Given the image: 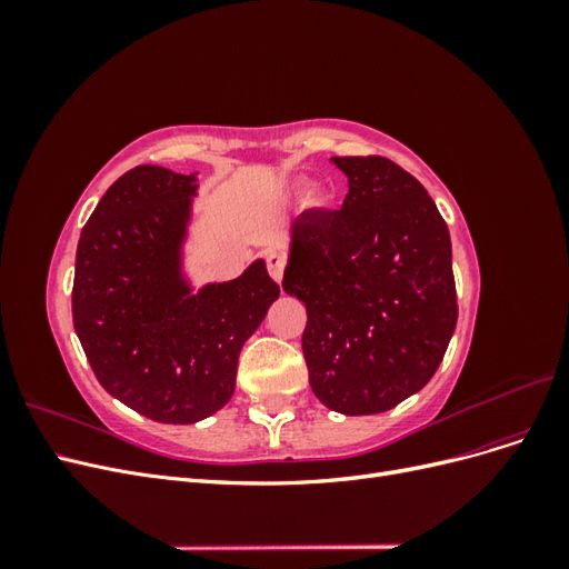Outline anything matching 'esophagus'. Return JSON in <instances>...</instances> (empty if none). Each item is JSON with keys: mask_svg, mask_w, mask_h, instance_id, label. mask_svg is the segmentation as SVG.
Instances as JSON below:
<instances>
[{"mask_svg": "<svg viewBox=\"0 0 569 569\" xmlns=\"http://www.w3.org/2000/svg\"><path fill=\"white\" fill-rule=\"evenodd\" d=\"M266 266H268V272L270 278L274 282H282V274H284V256L280 251H268L266 253Z\"/></svg>", "mask_w": 569, "mask_h": 569, "instance_id": "obj_1", "label": "esophagus"}]
</instances>
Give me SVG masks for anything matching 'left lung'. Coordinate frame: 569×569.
I'll return each mask as SVG.
<instances>
[{
    "label": "left lung",
    "instance_id": "1",
    "mask_svg": "<svg viewBox=\"0 0 569 569\" xmlns=\"http://www.w3.org/2000/svg\"><path fill=\"white\" fill-rule=\"evenodd\" d=\"M341 211L291 226L282 287L306 303L308 382L343 416H375L437 372L458 320L451 237L427 189L385 157H332Z\"/></svg>",
    "mask_w": 569,
    "mask_h": 569
}]
</instances>
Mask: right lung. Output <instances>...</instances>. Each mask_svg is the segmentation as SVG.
<instances>
[{
    "mask_svg": "<svg viewBox=\"0 0 569 569\" xmlns=\"http://www.w3.org/2000/svg\"><path fill=\"white\" fill-rule=\"evenodd\" d=\"M197 178L161 166L120 176L84 222L73 327L99 385L140 416L192 425L234 391L244 341L280 297L263 261L197 295L180 247Z\"/></svg>",
    "mask_w": 569,
    "mask_h": 569,
    "instance_id": "right-lung-1",
    "label": "right lung"
}]
</instances>
